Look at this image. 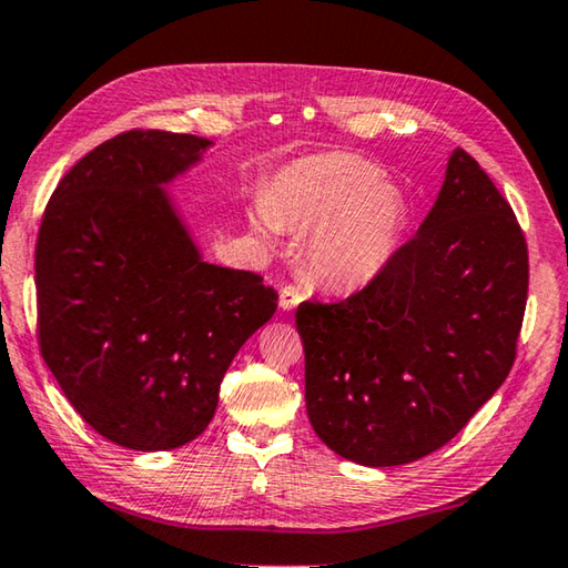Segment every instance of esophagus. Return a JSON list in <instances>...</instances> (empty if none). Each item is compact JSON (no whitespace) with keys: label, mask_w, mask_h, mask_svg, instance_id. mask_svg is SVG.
<instances>
[{"label":"esophagus","mask_w":568,"mask_h":568,"mask_svg":"<svg viewBox=\"0 0 568 568\" xmlns=\"http://www.w3.org/2000/svg\"><path fill=\"white\" fill-rule=\"evenodd\" d=\"M303 291L297 285H285L283 291H281V307L283 311H293L295 305H301V301H303Z\"/></svg>","instance_id":"esophagus-1"}]
</instances>
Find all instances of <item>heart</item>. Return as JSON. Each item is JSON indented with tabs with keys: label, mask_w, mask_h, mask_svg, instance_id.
<instances>
[{
	"label": "heart",
	"mask_w": 568,
	"mask_h": 568,
	"mask_svg": "<svg viewBox=\"0 0 568 568\" xmlns=\"http://www.w3.org/2000/svg\"><path fill=\"white\" fill-rule=\"evenodd\" d=\"M407 221V203L385 181L377 163L355 153H323L283 169L265 191L255 225L311 231L305 261L315 277L355 287L377 275L395 255Z\"/></svg>",
	"instance_id": "obj_1"
}]
</instances>
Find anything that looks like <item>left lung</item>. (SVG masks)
Returning a JSON list of instances; mask_svg holds the SVG:
<instances>
[{"label": "left lung", "mask_w": 568, "mask_h": 568, "mask_svg": "<svg viewBox=\"0 0 568 568\" xmlns=\"http://www.w3.org/2000/svg\"><path fill=\"white\" fill-rule=\"evenodd\" d=\"M529 293L527 239L467 151L417 235L337 303L305 301V407L349 462L395 467L445 447L501 387Z\"/></svg>", "instance_id": "8db88e82"}]
</instances>
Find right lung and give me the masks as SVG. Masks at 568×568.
I'll use <instances>...</instances> for the list:
<instances>
[{
  "mask_svg": "<svg viewBox=\"0 0 568 568\" xmlns=\"http://www.w3.org/2000/svg\"><path fill=\"white\" fill-rule=\"evenodd\" d=\"M205 146L123 131L64 173L41 215L39 353L81 419L129 449L199 437L235 353L277 307L257 273L203 263L161 191Z\"/></svg>",
  "mask_w": 568,
  "mask_h": 568,
  "instance_id": "obj_1",
  "label": "right lung"
}]
</instances>
